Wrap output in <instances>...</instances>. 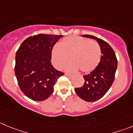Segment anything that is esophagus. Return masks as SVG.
Returning a JSON list of instances; mask_svg holds the SVG:
<instances>
[{
    "label": "esophagus",
    "mask_w": 133,
    "mask_h": 133,
    "mask_svg": "<svg viewBox=\"0 0 133 133\" xmlns=\"http://www.w3.org/2000/svg\"><path fill=\"white\" fill-rule=\"evenodd\" d=\"M65 76L69 77V78H72V77H73V75H70V74H68V73H65Z\"/></svg>",
    "instance_id": "34e87169"
}]
</instances>
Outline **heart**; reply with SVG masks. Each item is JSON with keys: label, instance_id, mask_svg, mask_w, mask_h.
I'll list each match as a JSON object with an SVG mask.
<instances>
[{"label": "heart", "instance_id": "obj_1", "mask_svg": "<svg viewBox=\"0 0 133 133\" xmlns=\"http://www.w3.org/2000/svg\"><path fill=\"white\" fill-rule=\"evenodd\" d=\"M66 66L69 71L78 69L84 73L92 72L96 69L101 57V50L95 41L84 37L70 36L64 38L61 44L56 43L51 50V61L56 69H61L69 62Z\"/></svg>", "mask_w": 133, "mask_h": 133}]
</instances>
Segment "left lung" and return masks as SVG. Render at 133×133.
<instances>
[{"label":"left lung","instance_id":"1","mask_svg":"<svg viewBox=\"0 0 133 133\" xmlns=\"http://www.w3.org/2000/svg\"><path fill=\"white\" fill-rule=\"evenodd\" d=\"M82 36L97 40L102 55L98 66L90 74L83 76L85 82L82 87L76 88L75 92L85 101L95 102L102 98L112 85L117 68V59L115 51L107 42L92 35Z\"/></svg>","mask_w":133,"mask_h":133}]
</instances>
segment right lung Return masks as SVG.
Wrapping results in <instances>:
<instances>
[{
  "label": "right lung",
  "instance_id": "1",
  "mask_svg": "<svg viewBox=\"0 0 133 133\" xmlns=\"http://www.w3.org/2000/svg\"><path fill=\"white\" fill-rule=\"evenodd\" d=\"M63 35L39 34L30 36L16 54L15 72L22 92L31 100L42 101L53 92L54 85L64 73L51 64V50Z\"/></svg>",
  "mask_w": 133,
  "mask_h": 133
}]
</instances>
